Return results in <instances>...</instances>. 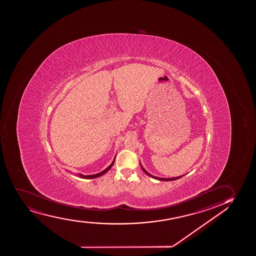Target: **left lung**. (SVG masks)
I'll return each instance as SVG.
<instances>
[{"mask_svg": "<svg viewBox=\"0 0 256 256\" xmlns=\"http://www.w3.org/2000/svg\"><path fill=\"white\" fill-rule=\"evenodd\" d=\"M141 168L142 169V170H144V172L145 174H147L148 176H151V178H156V180H160V181H172V180H178V178H182V176H176V178H158V176H153V175H151V174H148V172L147 170H145L142 166L141 164Z\"/></svg>", "mask_w": 256, "mask_h": 256, "instance_id": "8db88e82", "label": "left lung"}]
</instances>
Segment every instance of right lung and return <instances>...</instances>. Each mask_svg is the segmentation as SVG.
<instances>
[{
  "instance_id": "1",
  "label": "right lung",
  "mask_w": 256,
  "mask_h": 256,
  "mask_svg": "<svg viewBox=\"0 0 256 256\" xmlns=\"http://www.w3.org/2000/svg\"><path fill=\"white\" fill-rule=\"evenodd\" d=\"M114 163V162H112V164L109 166L108 168H106L105 170H102V172H100L99 174H94V175H82V174H80V176L82 178H86V180H92V178H98V176H102L103 174H106V172H108L110 170V168H112V164Z\"/></svg>"
}]
</instances>
